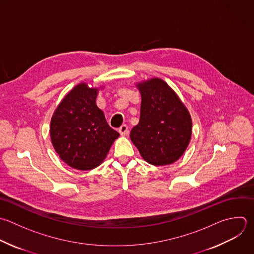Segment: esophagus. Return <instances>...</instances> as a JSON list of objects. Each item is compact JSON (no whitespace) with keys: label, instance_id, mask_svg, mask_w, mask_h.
Instances as JSON below:
<instances>
[{"label":"esophagus","instance_id":"1","mask_svg":"<svg viewBox=\"0 0 254 254\" xmlns=\"http://www.w3.org/2000/svg\"><path fill=\"white\" fill-rule=\"evenodd\" d=\"M119 133L122 135V136H125L129 133V129H128V126L126 124H123L119 129H118Z\"/></svg>","mask_w":254,"mask_h":254}]
</instances>
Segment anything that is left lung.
Returning <instances> with one entry per match:
<instances>
[{"label": "left lung", "instance_id": "1", "mask_svg": "<svg viewBox=\"0 0 254 254\" xmlns=\"http://www.w3.org/2000/svg\"><path fill=\"white\" fill-rule=\"evenodd\" d=\"M142 95L139 123L130 138L148 163L170 165L187 149L191 135L190 116L173 89L162 79L138 85Z\"/></svg>", "mask_w": 254, "mask_h": 254}]
</instances>
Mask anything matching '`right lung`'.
Instances as JSON below:
<instances>
[{
    "mask_svg": "<svg viewBox=\"0 0 254 254\" xmlns=\"http://www.w3.org/2000/svg\"><path fill=\"white\" fill-rule=\"evenodd\" d=\"M97 91L85 83L78 84L64 98L52 118L54 148L63 161L77 170L99 166L119 136L96 106Z\"/></svg>",
    "mask_w": 254,
    "mask_h": 254,
    "instance_id": "obj_1",
    "label": "right lung"
}]
</instances>
